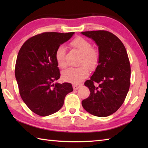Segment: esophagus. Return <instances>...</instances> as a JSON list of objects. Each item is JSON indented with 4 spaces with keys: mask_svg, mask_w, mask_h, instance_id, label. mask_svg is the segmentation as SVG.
<instances>
[{
    "mask_svg": "<svg viewBox=\"0 0 148 148\" xmlns=\"http://www.w3.org/2000/svg\"><path fill=\"white\" fill-rule=\"evenodd\" d=\"M81 86H82V84H72V87H73L74 90H77L78 88H79V87H81Z\"/></svg>",
    "mask_w": 148,
    "mask_h": 148,
    "instance_id": "obj_1",
    "label": "esophagus"
}]
</instances>
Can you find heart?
Here are the masks:
<instances>
[{
    "label": "heart",
    "instance_id": "1",
    "mask_svg": "<svg viewBox=\"0 0 148 148\" xmlns=\"http://www.w3.org/2000/svg\"><path fill=\"white\" fill-rule=\"evenodd\" d=\"M71 46L82 53L79 67H71L62 72L63 79L67 82L77 83L84 79L89 73L88 66L91 70H94L99 64V51L93 48L92 44L89 40L83 37H77L71 42ZM66 50L63 46H59L55 52V59L58 65L62 69L67 66L65 60ZM87 66L86 67V65Z\"/></svg>",
    "mask_w": 148,
    "mask_h": 148
}]
</instances>
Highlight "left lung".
Here are the masks:
<instances>
[{"label":"left lung","instance_id":"1","mask_svg":"<svg viewBox=\"0 0 148 148\" xmlns=\"http://www.w3.org/2000/svg\"><path fill=\"white\" fill-rule=\"evenodd\" d=\"M81 34L92 39L99 46V65L84 85L90 92L82 101L90 114L106 117L115 112L123 103L130 85L131 68L126 48L114 34L106 30Z\"/></svg>","mask_w":148,"mask_h":148}]
</instances>
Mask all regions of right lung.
<instances>
[{
	"instance_id": "right-lung-1",
	"label": "right lung",
	"mask_w": 148,
	"mask_h": 148,
	"mask_svg": "<svg viewBox=\"0 0 148 148\" xmlns=\"http://www.w3.org/2000/svg\"><path fill=\"white\" fill-rule=\"evenodd\" d=\"M74 32H46L30 37L18 52L15 77L19 93L31 111L40 116L57 112L73 91L69 83H55L60 77L55 52Z\"/></svg>"
}]
</instances>
